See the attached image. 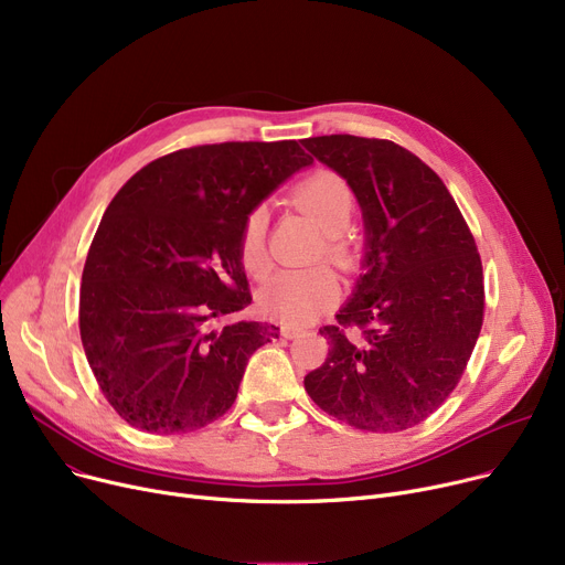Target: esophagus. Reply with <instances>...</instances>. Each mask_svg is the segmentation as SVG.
I'll return each instance as SVG.
<instances>
[{"instance_id": "esophagus-1", "label": "esophagus", "mask_w": 565, "mask_h": 565, "mask_svg": "<svg viewBox=\"0 0 565 565\" xmlns=\"http://www.w3.org/2000/svg\"><path fill=\"white\" fill-rule=\"evenodd\" d=\"M302 334V330L300 328H292V324H284L281 328V337L284 339H295V337H300Z\"/></svg>"}]
</instances>
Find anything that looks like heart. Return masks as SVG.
<instances>
[{"instance_id":"b5f03b06","label":"heart","mask_w":565,"mask_h":565,"mask_svg":"<svg viewBox=\"0 0 565 565\" xmlns=\"http://www.w3.org/2000/svg\"><path fill=\"white\" fill-rule=\"evenodd\" d=\"M292 203L324 233V256L339 267H352L354 243L345 228L350 226L354 211H358V194H354L345 178L334 171H316L295 185ZM237 249H241V260L247 273H265L267 249L263 207H256L245 217ZM337 298V277L324 265L307 267V270H284L260 290L263 309L286 322H305L318 311L332 307Z\"/></svg>"}]
</instances>
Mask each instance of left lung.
<instances>
[{"mask_svg":"<svg viewBox=\"0 0 565 565\" xmlns=\"http://www.w3.org/2000/svg\"><path fill=\"white\" fill-rule=\"evenodd\" d=\"M343 175L366 224V258L330 352L305 377L313 403L369 433L426 422L449 398L486 311L477 241L441 178L390 139L322 135L302 141Z\"/></svg>","mask_w":565,"mask_h":565,"instance_id":"8db88e82","label":"left lung"}]
</instances>
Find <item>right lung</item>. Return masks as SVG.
I'll use <instances>...</instances> for the list:
<instances>
[{
	"mask_svg": "<svg viewBox=\"0 0 565 565\" xmlns=\"http://www.w3.org/2000/svg\"><path fill=\"white\" fill-rule=\"evenodd\" d=\"M313 160L295 139L181 148L116 192L88 247L79 337L98 387L137 430L190 433L233 405L273 322L231 320L252 302L245 217Z\"/></svg>",
	"mask_w": 565,
	"mask_h": 565,
	"instance_id": "add662e5",
	"label": "right lung"
}]
</instances>
